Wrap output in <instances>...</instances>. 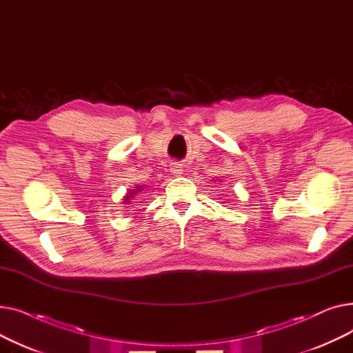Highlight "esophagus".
<instances>
[{
    "mask_svg": "<svg viewBox=\"0 0 353 353\" xmlns=\"http://www.w3.org/2000/svg\"><path fill=\"white\" fill-rule=\"evenodd\" d=\"M170 170H172V173H173L174 176H179V174H181V173H183V170H181L180 164H176V163H173V164H172Z\"/></svg>",
    "mask_w": 353,
    "mask_h": 353,
    "instance_id": "obj_1",
    "label": "esophagus"
}]
</instances>
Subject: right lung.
I'll list each match as a JSON object with an SVG mask.
<instances>
[{"instance_id":"right-lung-1","label":"right lung","mask_w":353,"mask_h":353,"mask_svg":"<svg viewBox=\"0 0 353 353\" xmlns=\"http://www.w3.org/2000/svg\"><path fill=\"white\" fill-rule=\"evenodd\" d=\"M140 190H141V188H136L134 192H128V193L124 196V199H123V200H124L123 205H133V206H136L134 203H132V200H134V196H137ZM128 208H132V206H128Z\"/></svg>"}]
</instances>
